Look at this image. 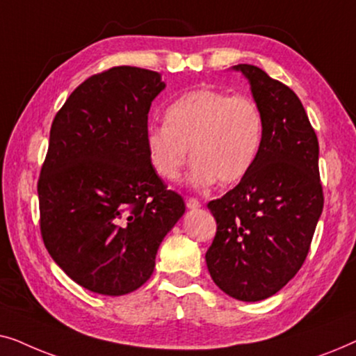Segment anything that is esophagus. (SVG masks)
Instances as JSON below:
<instances>
[{"label": "esophagus", "mask_w": 356, "mask_h": 356, "mask_svg": "<svg viewBox=\"0 0 356 356\" xmlns=\"http://www.w3.org/2000/svg\"><path fill=\"white\" fill-rule=\"evenodd\" d=\"M186 207L188 209H199L201 207V202H199L196 197H186Z\"/></svg>", "instance_id": "esophagus-1"}]
</instances>
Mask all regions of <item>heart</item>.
I'll list each match as a JSON object with an SVG mask.
<instances>
[{"label":"heart","instance_id":"b5f03b06","mask_svg":"<svg viewBox=\"0 0 356 356\" xmlns=\"http://www.w3.org/2000/svg\"><path fill=\"white\" fill-rule=\"evenodd\" d=\"M262 134L264 120L254 100L202 89L168 106L165 126L147 131L145 150L150 167L165 181L181 177L191 150L193 184H233L254 165Z\"/></svg>","mask_w":356,"mask_h":356}]
</instances>
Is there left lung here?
Returning a JSON list of instances; mask_svg holds the SVG:
<instances>
[{"instance_id": "1", "label": "left lung", "mask_w": 356, "mask_h": 356, "mask_svg": "<svg viewBox=\"0 0 356 356\" xmlns=\"http://www.w3.org/2000/svg\"><path fill=\"white\" fill-rule=\"evenodd\" d=\"M264 120L256 162L225 196L211 201L217 232L206 252L218 289L259 301L301 269L323 212L319 144L293 90L261 67L238 65Z\"/></svg>"}]
</instances>
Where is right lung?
<instances>
[{
    "instance_id": "right-lung-1",
    "label": "right lung",
    "mask_w": 356,
    "mask_h": 356,
    "mask_svg": "<svg viewBox=\"0 0 356 356\" xmlns=\"http://www.w3.org/2000/svg\"><path fill=\"white\" fill-rule=\"evenodd\" d=\"M163 89L159 72L110 67L76 87L51 123L37 184L40 233L66 275L95 293L144 285L186 209L145 150L150 105Z\"/></svg>"
}]
</instances>
